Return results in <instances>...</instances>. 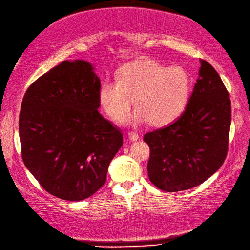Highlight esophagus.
Wrapping results in <instances>:
<instances>
[{
	"mask_svg": "<svg viewBox=\"0 0 250 250\" xmlns=\"http://www.w3.org/2000/svg\"><path fill=\"white\" fill-rule=\"evenodd\" d=\"M128 137H129V139L131 141H136V140L139 139V135L137 134V132H134V131H129L128 132Z\"/></svg>",
	"mask_w": 250,
	"mask_h": 250,
	"instance_id": "34e87169",
	"label": "esophagus"
}]
</instances>
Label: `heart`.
Wrapping results in <instances>:
<instances>
[{
  "label": "heart",
  "mask_w": 250,
  "mask_h": 250,
  "mask_svg": "<svg viewBox=\"0 0 250 250\" xmlns=\"http://www.w3.org/2000/svg\"><path fill=\"white\" fill-rule=\"evenodd\" d=\"M192 79L179 67H166L154 60H137L122 68L119 81H105L99 91L104 110L116 122L123 120L131 106H139L129 116V123L150 120L155 126L174 122L186 109Z\"/></svg>",
  "instance_id": "obj_1"
}]
</instances>
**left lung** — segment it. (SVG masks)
I'll return each mask as SVG.
<instances>
[{
  "mask_svg": "<svg viewBox=\"0 0 250 250\" xmlns=\"http://www.w3.org/2000/svg\"><path fill=\"white\" fill-rule=\"evenodd\" d=\"M231 100L210 63L201 59L194 89L174 123L146 132L147 175L165 192L200 186L221 167L228 154Z\"/></svg>",
  "mask_w": 250,
  "mask_h": 250,
  "instance_id": "left-lung-1",
  "label": "left lung"
}]
</instances>
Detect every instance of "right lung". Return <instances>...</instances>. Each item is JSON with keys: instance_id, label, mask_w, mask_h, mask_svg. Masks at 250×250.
<instances>
[{"instance_id": "1", "label": "right lung", "mask_w": 250, "mask_h": 250, "mask_svg": "<svg viewBox=\"0 0 250 250\" xmlns=\"http://www.w3.org/2000/svg\"><path fill=\"white\" fill-rule=\"evenodd\" d=\"M100 80L87 61H62L25 91L19 138L25 167L49 194L82 201L105 183L123 135L98 109Z\"/></svg>"}]
</instances>
